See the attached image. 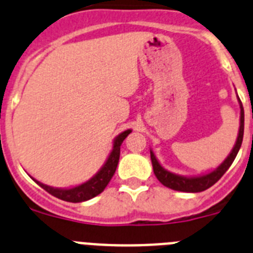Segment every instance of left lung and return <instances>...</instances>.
Segmentation results:
<instances>
[{
    "instance_id": "1",
    "label": "left lung",
    "mask_w": 253,
    "mask_h": 253,
    "mask_svg": "<svg viewBox=\"0 0 253 253\" xmlns=\"http://www.w3.org/2000/svg\"><path fill=\"white\" fill-rule=\"evenodd\" d=\"M238 99V103H240V110H241V116H240V129H238V136L236 143H234L233 149L229 152V155L226 158V160L223 161L217 169H214L213 171L207 172L203 175H197V176H184V175L174 174V172L166 170L159 160L156 159L155 154L152 152V150H150V156H151V163H152V169H154L155 176L158 177V180L160 181L163 185L168 186V188L172 189V190H177V192H186V193H199L207 190L208 188H211V185H214L220 177L223 176V174L229 169V166L232 165V163L234 161L236 156H237L238 151L241 149V145H242L243 140V128H245V112H243V107L241 103V99Z\"/></svg>"
}]
</instances>
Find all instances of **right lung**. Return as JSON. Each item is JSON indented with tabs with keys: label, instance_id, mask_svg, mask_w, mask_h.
Instances as JSON below:
<instances>
[{
	"label": "right lung",
	"instance_id": "add662e5",
	"mask_svg": "<svg viewBox=\"0 0 253 253\" xmlns=\"http://www.w3.org/2000/svg\"><path fill=\"white\" fill-rule=\"evenodd\" d=\"M131 132L132 129H126V131L121 132V133L113 140L112 150H111L110 155H108V158H107L103 166L98 170V172H97L94 176H92L89 180L81 184V185L73 186V188H54V186H49L40 183V181H38L36 179H34V177L33 180L42 186V189H45L47 193H50V194L54 195V197L59 198V199L65 200V202H70V203H81V202H85V200L92 199V198L101 194L104 190V188L108 185L111 179H112L113 174H115L116 169H117L118 160H120V150H121V145L122 142H124L125 138H126Z\"/></svg>",
	"mask_w": 253,
	"mask_h": 253
}]
</instances>
